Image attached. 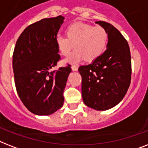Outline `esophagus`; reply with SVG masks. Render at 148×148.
Instances as JSON below:
<instances>
[{
    "label": "esophagus",
    "instance_id": "obj_1",
    "mask_svg": "<svg viewBox=\"0 0 148 148\" xmlns=\"http://www.w3.org/2000/svg\"><path fill=\"white\" fill-rule=\"evenodd\" d=\"M71 69L73 71H77L78 70V67H77V66H75V65H73L71 67Z\"/></svg>",
    "mask_w": 148,
    "mask_h": 148
}]
</instances>
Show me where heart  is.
I'll return each mask as SVG.
<instances>
[{"mask_svg":"<svg viewBox=\"0 0 148 148\" xmlns=\"http://www.w3.org/2000/svg\"><path fill=\"white\" fill-rule=\"evenodd\" d=\"M67 37L58 35L56 45L59 53L66 56L72 51L66 62L77 64L84 58L87 61L96 60L103 54L108 47V31L101 26H93L85 23H74L66 29Z\"/></svg>","mask_w":148,"mask_h":148,"instance_id":"obj_1","label":"heart"}]
</instances>
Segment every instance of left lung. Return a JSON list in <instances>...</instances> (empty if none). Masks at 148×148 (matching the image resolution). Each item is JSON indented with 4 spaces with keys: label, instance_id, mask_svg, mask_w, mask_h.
I'll return each mask as SVG.
<instances>
[{
    "label": "left lung",
    "instance_id": "8db88e82",
    "mask_svg": "<svg viewBox=\"0 0 148 148\" xmlns=\"http://www.w3.org/2000/svg\"><path fill=\"white\" fill-rule=\"evenodd\" d=\"M108 31L107 50L88 65L79 67L84 103L96 110L114 108L124 98L131 78L129 45L120 31L109 23L96 21Z\"/></svg>",
    "mask_w": 148,
    "mask_h": 148
}]
</instances>
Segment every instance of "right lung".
Segmentation results:
<instances>
[{"mask_svg": "<svg viewBox=\"0 0 148 148\" xmlns=\"http://www.w3.org/2000/svg\"><path fill=\"white\" fill-rule=\"evenodd\" d=\"M63 16L45 18L29 25L18 38L13 54V70L18 96L36 115H50L63 106L71 66L53 71L60 59L56 37Z\"/></svg>", "mask_w": 148, "mask_h": 148, "instance_id": "right-lung-1", "label": "right lung"}]
</instances>
